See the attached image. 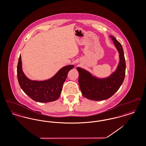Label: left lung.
<instances>
[{
	"label": "left lung",
	"instance_id": "left-lung-1",
	"mask_svg": "<svg viewBox=\"0 0 146 146\" xmlns=\"http://www.w3.org/2000/svg\"><path fill=\"white\" fill-rule=\"evenodd\" d=\"M110 36L119 54L117 67L111 75L106 78H98L83 68H76L82 94L84 97L91 100L101 101L110 98L119 90L124 80L126 63L123 47L114 36Z\"/></svg>",
	"mask_w": 146,
	"mask_h": 146
}]
</instances>
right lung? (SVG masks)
<instances>
[{"mask_svg":"<svg viewBox=\"0 0 146 146\" xmlns=\"http://www.w3.org/2000/svg\"><path fill=\"white\" fill-rule=\"evenodd\" d=\"M74 67L73 64L66 66L50 79L42 81L32 80L23 72L20 55L17 67V79L22 90L35 101L42 103L52 102L60 97L68 73Z\"/></svg>","mask_w":146,"mask_h":146,"instance_id":"1","label":"right lung"}]
</instances>
